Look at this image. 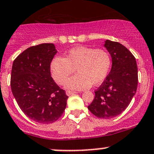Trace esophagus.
<instances>
[{"label":"esophagus","mask_w":154,"mask_h":154,"mask_svg":"<svg viewBox=\"0 0 154 154\" xmlns=\"http://www.w3.org/2000/svg\"><path fill=\"white\" fill-rule=\"evenodd\" d=\"M76 93H77V92H75V91H71V90L66 91L67 95H73V94H76Z\"/></svg>","instance_id":"esophagus-1"}]
</instances>
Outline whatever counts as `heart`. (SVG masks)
I'll use <instances>...</instances> for the list:
<instances>
[{
  "instance_id": "obj_1",
  "label": "heart",
  "mask_w": 154,
  "mask_h": 154,
  "mask_svg": "<svg viewBox=\"0 0 154 154\" xmlns=\"http://www.w3.org/2000/svg\"><path fill=\"white\" fill-rule=\"evenodd\" d=\"M111 66V58L107 50L88 47L71 49L65 58L53 59L50 71L53 80L59 85H64L76 68L78 73L66 83L68 89L83 90L91 85L98 86L108 74Z\"/></svg>"
}]
</instances>
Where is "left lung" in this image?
<instances>
[{
    "mask_svg": "<svg viewBox=\"0 0 154 154\" xmlns=\"http://www.w3.org/2000/svg\"><path fill=\"white\" fill-rule=\"evenodd\" d=\"M104 47L112 58V68L95 98L88 106L98 118L110 119L120 115L128 107L138 86V67L132 53L121 44L107 40Z\"/></svg>",
    "mask_w": 154,
    "mask_h": 154,
    "instance_id": "obj_1",
    "label": "left lung"
}]
</instances>
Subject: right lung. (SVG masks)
Wrapping results in <instances>:
<instances>
[{
  "mask_svg": "<svg viewBox=\"0 0 154 154\" xmlns=\"http://www.w3.org/2000/svg\"><path fill=\"white\" fill-rule=\"evenodd\" d=\"M56 53L53 44L33 46L19 54L12 67L10 86L18 105L28 118L43 124L62 116L68 98L50 74Z\"/></svg>",
  "mask_w": 154,
  "mask_h": 154,
  "instance_id": "1",
  "label": "right lung"
}]
</instances>
